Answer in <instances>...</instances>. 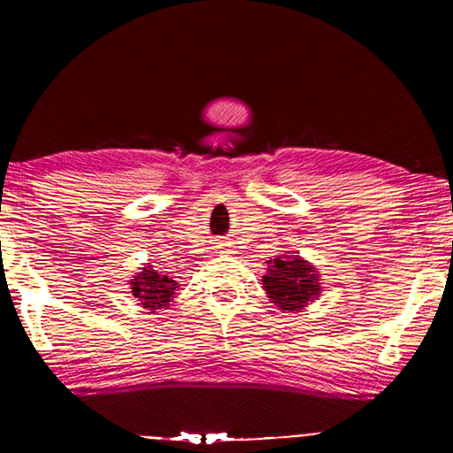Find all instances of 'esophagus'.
<instances>
[{"mask_svg":"<svg viewBox=\"0 0 453 453\" xmlns=\"http://www.w3.org/2000/svg\"><path fill=\"white\" fill-rule=\"evenodd\" d=\"M226 248H227V243H224L221 240L216 242V245H213V250H216V254H224Z\"/></svg>","mask_w":453,"mask_h":453,"instance_id":"1","label":"esophagus"}]
</instances>
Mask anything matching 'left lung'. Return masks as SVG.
Returning <instances> with one entry per match:
<instances>
[{
	"label": "left lung",
	"instance_id": "left-lung-1",
	"mask_svg": "<svg viewBox=\"0 0 453 453\" xmlns=\"http://www.w3.org/2000/svg\"><path fill=\"white\" fill-rule=\"evenodd\" d=\"M262 278L270 302L283 313H297L321 296V273L308 259L289 251L286 256L267 259Z\"/></svg>",
	"mask_w": 453,
	"mask_h": 453
}]
</instances>
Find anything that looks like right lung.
Masks as SVG:
<instances>
[{"label": "right lung", "instance_id": "obj_1", "mask_svg": "<svg viewBox=\"0 0 453 453\" xmlns=\"http://www.w3.org/2000/svg\"><path fill=\"white\" fill-rule=\"evenodd\" d=\"M129 289L143 310L156 313L157 310H167L175 297V289H180V283L148 264L140 267L134 280H129Z\"/></svg>", "mask_w": 453, "mask_h": 453}]
</instances>
